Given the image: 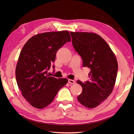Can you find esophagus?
<instances>
[{
    "label": "esophagus",
    "mask_w": 134,
    "mask_h": 134,
    "mask_svg": "<svg viewBox=\"0 0 134 134\" xmlns=\"http://www.w3.org/2000/svg\"><path fill=\"white\" fill-rule=\"evenodd\" d=\"M68 82H69V83L70 84H74L75 83V82L74 80H72V79H69V80H68Z\"/></svg>",
    "instance_id": "esophagus-1"
}]
</instances>
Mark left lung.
Wrapping results in <instances>:
<instances>
[{"mask_svg":"<svg viewBox=\"0 0 134 134\" xmlns=\"http://www.w3.org/2000/svg\"><path fill=\"white\" fill-rule=\"evenodd\" d=\"M72 44L80 56L83 67L90 69L89 81L77 83L82 87L78 100L83 106H98L112 93L117 76L118 64L107 42L95 33L70 32Z\"/></svg>","mask_w":134,"mask_h":134,"instance_id":"left-lung-1","label":"left lung"}]
</instances>
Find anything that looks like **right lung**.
Here are the masks:
<instances>
[{
    "label": "right lung",
    "instance_id": "right-lung-1",
    "mask_svg": "<svg viewBox=\"0 0 134 134\" xmlns=\"http://www.w3.org/2000/svg\"><path fill=\"white\" fill-rule=\"evenodd\" d=\"M70 41L68 31L47 32L34 36L22 48L16 66V80L22 95L33 107H47L68 82L66 78L49 76L48 71L57 51Z\"/></svg>",
    "mask_w": 134,
    "mask_h": 134
}]
</instances>
